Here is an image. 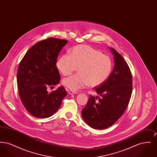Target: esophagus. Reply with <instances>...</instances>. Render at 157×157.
Here are the masks:
<instances>
[{
    "instance_id": "34e87169",
    "label": "esophagus",
    "mask_w": 157,
    "mask_h": 157,
    "mask_svg": "<svg viewBox=\"0 0 157 157\" xmlns=\"http://www.w3.org/2000/svg\"><path fill=\"white\" fill-rule=\"evenodd\" d=\"M68 93L71 95H72V94H76L77 93L76 91H74V90H68Z\"/></svg>"
}]
</instances>
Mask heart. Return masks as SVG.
Returning <instances> with one entry per match:
<instances>
[{
    "label": "heart",
    "mask_w": 157,
    "mask_h": 157,
    "mask_svg": "<svg viewBox=\"0 0 157 157\" xmlns=\"http://www.w3.org/2000/svg\"><path fill=\"white\" fill-rule=\"evenodd\" d=\"M56 67L63 76L78 73L63 79V85L72 90L87 85L96 87L108 78L112 70L110 58L99 50L88 45H78L68 54L61 55L57 60Z\"/></svg>",
    "instance_id": "b5f03b06"
}]
</instances>
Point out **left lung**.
I'll list each match as a JSON object with an SVG mask.
<instances>
[{"instance_id":"8db88e82","label":"left lung","mask_w":157,"mask_h":157,"mask_svg":"<svg viewBox=\"0 0 157 157\" xmlns=\"http://www.w3.org/2000/svg\"><path fill=\"white\" fill-rule=\"evenodd\" d=\"M114 56V67L108 78L94 88L101 97L90 95L82 110V117L90 127L104 129L111 127L127 109L132 91V76L123 57L110 48Z\"/></svg>"}]
</instances>
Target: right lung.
Wrapping results in <instances>:
<instances>
[{
    "label": "right lung",
    "mask_w": 157,
    "mask_h": 157,
    "mask_svg": "<svg viewBox=\"0 0 157 157\" xmlns=\"http://www.w3.org/2000/svg\"><path fill=\"white\" fill-rule=\"evenodd\" d=\"M67 40L48 37L32 46L20 62L17 72L19 97L26 109L35 117L48 118L57 112L67 95L61 86L49 93L48 87L59 83L56 60Z\"/></svg>",
    "instance_id": "add662e5"
}]
</instances>
